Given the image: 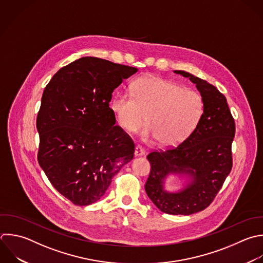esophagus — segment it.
<instances>
[{
  "instance_id": "esophagus-1",
  "label": "esophagus",
  "mask_w": 263,
  "mask_h": 263,
  "mask_svg": "<svg viewBox=\"0 0 263 263\" xmlns=\"http://www.w3.org/2000/svg\"><path fill=\"white\" fill-rule=\"evenodd\" d=\"M143 155H145V150L141 146H137L135 148V156L139 157V156H143Z\"/></svg>"
}]
</instances>
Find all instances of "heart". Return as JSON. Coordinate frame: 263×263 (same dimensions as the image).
<instances>
[{
    "mask_svg": "<svg viewBox=\"0 0 263 263\" xmlns=\"http://www.w3.org/2000/svg\"><path fill=\"white\" fill-rule=\"evenodd\" d=\"M130 95L117 93L111 110L118 124L134 133L145 122L144 139H155L157 145L172 147L182 143L195 128L203 111L198 93L156 76H143L130 85Z\"/></svg>",
    "mask_w": 263,
    "mask_h": 263,
    "instance_id": "b5f03b06",
    "label": "heart"
}]
</instances>
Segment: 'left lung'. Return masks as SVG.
<instances>
[{
  "instance_id": "8db88e82",
  "label": "left lung",
  "mask_w": 263,
  "mask_h": 263,
  "mask_svg": "<svg viewBox=\"0 0 263 263\" xmlns=\"http://www.w3.org/2000/svg\"><path fill=\"white\" fill-rule=\"evenodd\" d=\"M174 73L189 78L196 85L203 111L196 127L183 143L147 156L151 171L145 190L161 212L191 215L210 205L229 175L235 126L226 98L214 85L185 71ZM170 176L180 181L179 190L166 189Z\"/></svg>"
}]
</instances>
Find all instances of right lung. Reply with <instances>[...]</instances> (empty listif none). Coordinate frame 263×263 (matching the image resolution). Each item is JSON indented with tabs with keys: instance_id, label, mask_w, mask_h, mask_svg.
I'll return each instance as SVG.
<instances>
[{
	"instance_id": "right-lung-1",
	"label": "right lung",
	"mask_w": 263,
	"mask_h": 263,
	"mask_svg": "<svg viewBox=\"0 0 263 263\" xmlns=\"http://www.w3.org/2000/svg\"><path fill=\"white\" fill-rule=\"evenodd\" d=\"M137 68L81 58L54 74L37 117L38 162L53 187L76 205L99 200L134 158L132 139L115 125L113 90Z\"/></svg>"
}]
</instances>
